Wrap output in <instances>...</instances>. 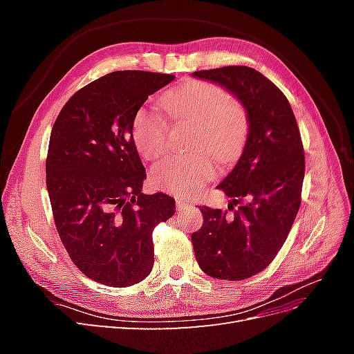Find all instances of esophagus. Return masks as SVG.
I'll return each mask as SVG.
<instances>
[{"instance_id": "obj_1", "label": "esophagus", "mask_w": 354, "mask_h": 354, "mask_svg": "<svg viewBox=\"0 0 354 354\" xmlns=\"http://www.w3.org/2000/svg\"><path fill=\"white\" fill-rule=\"evenodd\" d=\"M189 207V202H186V201H183V199H177V209L178 211H183L185 208H187Z\"/></svg>"}]
</instances>
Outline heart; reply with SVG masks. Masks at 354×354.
I'll list each match as a JSON object with an SVG mask.
<instances>
[{"mask_svg": "<svg viewBox=\"0 0 354 354\" xmlns=\"http://www.w3.org/2000/svg\"><path fill=\"white\" fill-rule=\"evenodd\" d=\"M160 106L176 124L195 125L190 146L199 151L159 160L152 169V181L160 190L190 196L214 176V164L207 150L220 162H229L238 155L246 134V115L223 88L202 81H192L168 93ZM133 137L147 159L160 156L167 149L164 120L146 109L138 111L134 118Z\"/></svg>", "mask_w": 354, "mask_h": 354, "instance_id": "1", "label": "heart"}]
</instances>
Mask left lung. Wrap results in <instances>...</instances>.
I'll return each mask as SVG.
<instances>
[{"label":"left lung","instance_id":"8db88e82","mask_svg":"<svg viewBox=\"0 0 354 354\" xmlns=\"http://www.w3.org/2000/svg\"><path fill=\"white\" fill-rule=\"evenodd\" d=\"M192 77L220 85L246 113L248 136L242 155L217 186L232 198L230 205L242 199L246 203L232 216L199 207L203 224L192 233L203 272L216 279L242 281L273 261L292 227L304 180L301 136L288 99L259 71L226 66Z\"/></svg>","mask_w":354,"mask_h":354}]
</instances>
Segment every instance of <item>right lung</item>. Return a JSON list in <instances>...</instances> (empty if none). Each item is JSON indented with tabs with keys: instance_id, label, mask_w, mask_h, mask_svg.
Instances as JSON below:
<instances>
[{
	"instance_id": "right-lung-1",
	"label": "right lung",
	"mask_w": 354,
	"mask_h": 354,
	"mask_svg": "<svg viewBox=\"0 0 354 354\" xmlns=\"http://www.w3.org/2000/svg\"><path fill=\"white\" fill-rule=\"evenodd\" d=\"M174 78L108 73L75 93L53 125L46 174L56 227L75 266L102 285L146 279L152 232L174 216V198L142 192L146 171L133 138L138 109Z\"/></svg>"
}]
</instances>
